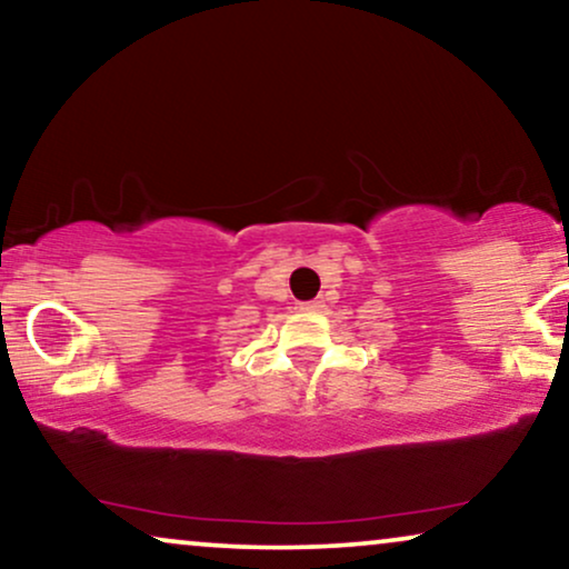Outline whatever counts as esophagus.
Wrapping results in <instances>:
<instances>
[{
    "instance_id": "1",
    "label": "esophagus",
    "mask_w": 569,
    "mask_h": 569,
    "mask_svg": "<svg viewBox=\"0 0 569 569\" xmlns=\"http://www.w3.org/2000/svg\"><path fill=\"white\" fill-rule=\"evenodd\" d=\"M301 309H305V312H320L322 309V301H305V305H301Z\"/></svg>"
}]
</instances>
